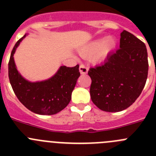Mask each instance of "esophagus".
Returning a JSON list of instances; mask_svg holds the SVG:
<instances>
[{
  "instance_id": "esophagus-1",
  "label": "esophagus",
  "mask_w": 156,
  "mask_h": 156,
  "mask_svg": "<svg viewBox=\"0 0 156 156\" xmlns=\"http://www.w3.org/2000/svg\"><path fill=\"white\" fill-rule=\"evenodd\" d=\"M80 72L81 74H87L88 72V68L84 65H80Z\"/></svg>"
}]
</instances>
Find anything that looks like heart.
<instances>
[{"label":"heart","mask_w":156,"mask_h":156,"mask_svg":"<svg viewBox=\"0 0 156 156\" xmlns=\"http://www.w3.org/2000/svg\"><path fill=\"white\" fill-rule=\"evenodd\" d=\"M115 46V38L108 37L105 39H98L91 42L80 51V55L85 58H90L92 62L99 63L105 60Z\"/></svg>","instance_id":"b5f03b06"}]
</instances>
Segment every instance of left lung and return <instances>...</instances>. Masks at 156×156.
Here are the masks:
<instances>
[{
    "label": "left lung",
    "instance_id": "8db88e82",
    "mask_svg": "<svg viewBox=\"0 0 156 156\" xmlns=\"http://www.w3.org/2000/svg\"><path fill=\"white\" fill-rule=\"evenodd\" d=\"M119 48L101 66L90 68V98L98 108L115 112L131 105L142 92L148 71L144 43L123 30Z\"/></svg>",
    "mask_w": 156,
    "mask_h": 156
}]
</instances>
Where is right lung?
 I'll list each match as a JSON object with an SVG mask.
<instances>
[{
  "label": "right lung",
  "mask_w": 156,
  "mask_h": 156,
  "mask_svg": "<svg viewBox=\"0 0 156 156\" xmlns=\"http://www.w3.org/2000/svg\"><path fill=\"white\" fill-rule=\"evenodd\" d=\"M16 42L8 62V77L12 87L20 102L34 113L54 115L68 105L72 92L80 76L79 65L74 67L61 66L55 75L41 82L32 83L19 73L13 55L23 39Z\"/></svg>",
  "instance_id": "right-lung-1"
}]
</instances>
